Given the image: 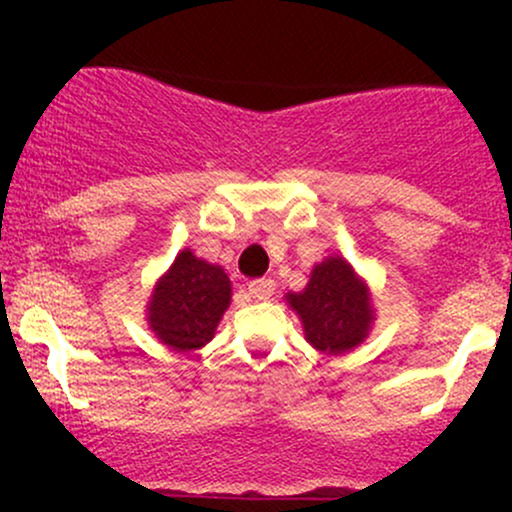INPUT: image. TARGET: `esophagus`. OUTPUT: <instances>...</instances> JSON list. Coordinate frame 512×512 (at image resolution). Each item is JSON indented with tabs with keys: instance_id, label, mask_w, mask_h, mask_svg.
I'll use <instances>...</instances> for the list:
<instances>
[{
	"instance_id": "obj_1",
	"label": "esophagus",
	"mask_w": 512,
	"mask_h": 512,
	"mask_svg": "<svg viewBox=\"0 0 512 512\" xmlns=\"http://www.w3.org/2000/svg\"><path fill=\"white\" fill-rule=\"evenodd\" d=\"M274 289H276L274 279H255L248 284L250 298H255V301H267V298L274 293Z\"/></svg>"
}]
</instances>
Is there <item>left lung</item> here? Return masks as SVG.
<instances>
[{"instance_id": "obj_1", "label": "left lung", "mask_w": 512, "mask_h": 512, "mask_svg": "<svg viewBox=\"0 0 512 512\" xmlns=\"http://www.w3.org/2000/svg\"><path fill=\"white\" fill-rule=\"evenodd\" d=\"M301 320L305 342L322 354L339 356L368 339L375 322L373 296L363 276L342 255L317 262L303 291L284 296Z\"/></svg>"}]
</instances>
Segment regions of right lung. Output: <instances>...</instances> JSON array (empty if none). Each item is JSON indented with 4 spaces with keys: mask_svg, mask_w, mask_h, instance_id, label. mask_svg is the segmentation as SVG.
Here are the masks:
<instances>
[{
    "mask_svg": "<svg viewBox=\"0 0 512 512\" xmlns=\"http://www.w3.org/2000/svg\"><path fill=\"white\" fill-rule=\"evenodd\" d=\"M231 296V279L223 267L185 248L168 272L158 276L146 303V325L168 349L197 351L214 339Z\"/></svg>",
    "mask_w": 512,
    "mask_h": 512,
    "instance_id": "add662e5",
    "label": "right lung"
}]
</instances>
